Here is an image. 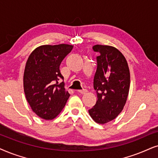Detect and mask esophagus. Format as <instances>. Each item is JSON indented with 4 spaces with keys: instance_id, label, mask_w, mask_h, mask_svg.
<instances>
[{
    "instance_id": "obj_1",
    "label": "esophagus",
    "mask_w": 158,
    "mask_h": 158,
    "mask_svg": "<svg viewBox=\"0 0 158 158\" xmlns=\"http://www.w3.org/2000/svg\"><path fill=\"white\" fill-rule=\"evenodd\" d=\"M87 90L86 89H82V90H77V92H79V93H80L81 94H85L87 93Z\"/></svg>"
}]
</instances>
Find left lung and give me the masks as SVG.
<instances>
[{"mask_svg":"<svg viewBox=\"0 0 158 158\" xmlns=\"http://www.w3.org/2000/svg\"><path fill=\"white\" fill-rule=\"evenodd\" d=\"M93 50L100 52L94 77L98 100L89 113L96 123L105 124L123 110L129 95L130 71L124 56L117 48L96 45Z\"/></svg>","mask_w":158,"mask_h":158,"instance_id":"obj_1","label":"left lung"}]
</instances>
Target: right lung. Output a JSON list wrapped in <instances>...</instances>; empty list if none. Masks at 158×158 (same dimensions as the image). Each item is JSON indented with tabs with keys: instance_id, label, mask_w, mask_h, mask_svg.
I'll return each mask as SVG.
<instances>
[{
	"instance_id": "obj_1",
	"label": "right lung",
	"mask_w": 158,
	"mask_h": 158,
	"mask_svg": "<svg viewBox=\"0 0 158 158\" xmlns=\"http://www.w3.org/2000/svg\"><path fill=\"white\" fill-rule=\"evenodd\" d=\"M72 49L73 45L68 44L41 45L27 60L23 78L24 94L31 110L41 118L57 117L70 96L58 80L64 79L60 65Z\"/></svg>"
}]
</instances>
